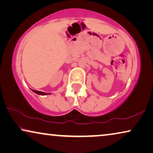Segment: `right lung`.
<instances>
[{
    "label": "right lung",
    "mask_w": 153,
    "mask_h": 153,
    "mask_svg": "<svg viewBox=\"0 0 153 153\" xmlns=\"http://www.w3.org/2000/svg\"><path fill=\"white\" fill-rule=\"evenodd\" d=\"M32 91H34V92L36 93V94H40V95H48V94H49V93H45V92H42V91L33 90V89H32Z\"/></svg>",
    "instance_id": "right-lung-1"
}]
</instances>
